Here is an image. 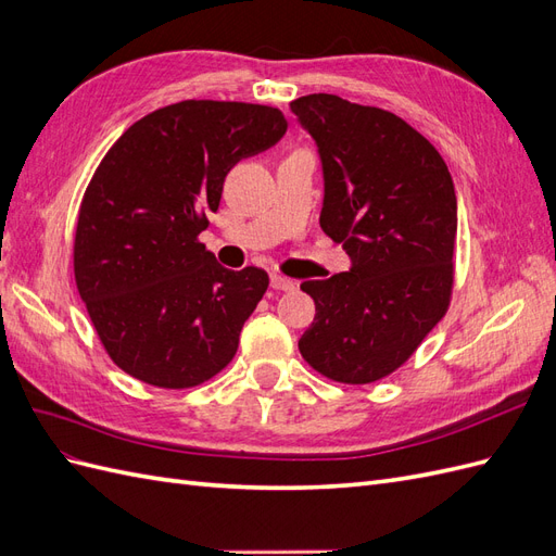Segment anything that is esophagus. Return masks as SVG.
Masks as SVG:
<instances>
[{
    "label": "esophagus",
    "mask_w": 556,
    "mask_h": 556,
    "mask_svg": "<svg viewBox=\"0 0 556 556\" xmlns=\"http://www.w3.org/2000/svg\"><path fill=\"white\" fill-rule=\"evenodd\" d=\"M271 288L274 290H294L296 288V282L292 280V278H288V276H280V274H271Z\"/></svg>",
    "instance_id": "esophagus-1"
}]
</instances>
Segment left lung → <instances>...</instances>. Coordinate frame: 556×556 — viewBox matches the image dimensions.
I'll return each instance as SVG.
<instances>
[{"label":"left lung","instance_id":"left-lung-1","mask_svg":"<svg viewBox=\"0 0 556 556\" xmlns=\"http://www.w3.org/2000/svg\"><path fill=\"white\" fill-rule=\"evenodd\" d=\"M325 174L319 227L350 271L301 282L315 301L299 352L317 374L368 384L406 364L447 313L457 197L447 164L399 115L336 94L290 104Z\"/></svg>","mask_w":556,"mask_h":556}]
</instances>
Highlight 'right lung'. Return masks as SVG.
<instances>
[{"label": "right lung", "mask_w": 556, "mask_h": 556, "mask_svg": "<svg viewBox=\"0 0 556 556\" xmlns=\"http://www.w3.org/2000/svg\"><path fill=\"white\" fill-rule=\"evenodd\" d=\"M288 131L274 106L185 99L117 139L80 201L74 276L109 357L164 390L211 380L233 359L266 271L215 262L199 243L233 164Z\"/></svg>", "instance_id": "1"}]
</instances>
